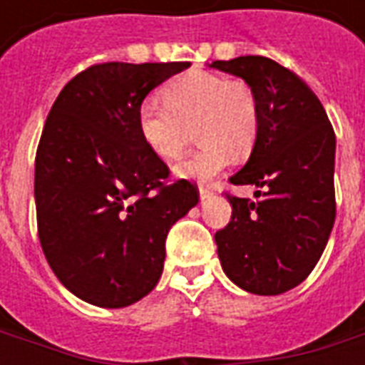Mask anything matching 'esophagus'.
Listing matches in <instances>:
<instances>
[{
	"label": "esophagus",
	"instance_id": "1",
	"mask_svg": "<svg viewBox=\"0 0 365 365\" xmlns=\"http://www.w3.org/2000/svg\"><path fill=\"white\" fill-rule=\"evenodd\" d=\"M213 197V190L209 185H199V199L205 201V199Z\"/></svg>",
	"mask_w": 365,
	"mask_h": 365
}]
</instances>
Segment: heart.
<instances>
[{
	"mask_svg": "<svg viewBox=\"0 0 365 365\" xmlns=\"http://www.w3.org/2000/svg\"><path fill=\"white\" fill-rule=\"evenodd\" d=\"M168 105L146 99L138 107L136 125L146 146L162 160H178L185 150L191 128L203 143L193 156L175 166L185 180L205 182L246 154L258 133V99L242 80L193 70L164 88Z\"/></svg>",
	"mask_w": 365,
	"mask_h": 365,
	"instance_id": "1",
	"label": "heart"
}]
</instances>
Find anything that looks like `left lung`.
<instances>
[{"label":"left lung","mask_w":365,"mask_h":365,"mask_svg":"<svg viewBox=\"0 0 365 365\" xmlns=\"http://www.w3.org/2000/svg\"><path fill=\"white\" fill-rule=\"evenodd\" d=\"M211 68L242 78L258 99V133L235 185L230 222L215 235L222 272L240 289L279 295L313 272L336 217V136L324 107L297 74L264 56L215 60Z\"/></svg>","instance_id":"1"}]
</instances>
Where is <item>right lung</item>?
Instances as JSON below:
<instances>
[{"label": "right lung", "mask_w": 365, "mask_h": 365, "mask_svg": "<svg viewBox=\"0 0 365 365\" xmlns=\"http://www.w3.org/2000/svg\"><path fill=\"white\" fill-rule=\"evenodd\" d=\"M190 62H107L64 86L35 160L38 238L60 283L86 303L120 309L158 283L166 237L197 205L187 180L146 146L136 113L154 88Z\"/></svg>", "instance_id": "1"}]
</instances>
